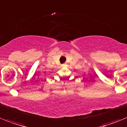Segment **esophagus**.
Returning <instances> with one entry per match:
<instances>
[{"mask_svg": "<svg viewBox=\"0 0 127 127\" xmlns=\"http://www.w3.org/2000/svg\"><path fill=\"white\" fill-rule=\"evenodd\" d=\"M66 66V64H63V66Z\"/></svg>", "mask_w": 127, "mask_h": 127, "instance_id": "obj_1", "label": "esophagus"}]
</instances>
